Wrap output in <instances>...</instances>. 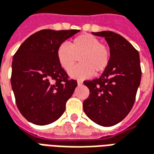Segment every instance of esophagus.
<instances>
[{
	"mask_svg": "<svg viewBox=\"0 0 154 154\" xmlns=\"http://www.w3.org/2000/svg\"><path fill=\"white\" fill-rule=\"evenodd\" d=\"M77 84H78V85H82L83 82L82 81H80V80H78V81H77Z\"/></svg>",
	"mask_w": 154,
	"mask_h": 154,
	"instance_id": "1",
	"label": "esophagus"
}]
</instances>
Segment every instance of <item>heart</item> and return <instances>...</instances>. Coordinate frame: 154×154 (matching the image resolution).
Instances as JSON below:
<instances>
[{
    "label": "heart",
    "instance_id": "heart-1",
    "mask_svg": "<svg viewBox=\"0 0 154 154\" xmlns=\"http://www.w3.org/2000/svg\"><path fill=\"white\" fill-rule=\"evenodd\" d=\"M58 62L62 68L69 71L80 57L82 64L69 71L75 79H85L94 74H100L109 63L110 52L105 45L100 43L97 37L89 34L79 35L69 43L61 44L56 51Z\"/></svg>",
    "mask_w": 154,
    "mask_h": 154
}]
</instances>
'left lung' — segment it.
<instances>
[{
	"label": "left lung",
	"instance_id": "obj_1",
	"mask_svg": "<svg viewBox=\"0 0 154 154\" xmlns=\"http://www.w3.org/2000/svg\"><path fill=\"white\" fill-rule=\"evenodd\" d=\"M109 45V63L99 79L85 81L89 96L84 112L95 124L110 127L127 116L134 103L141 81L139 54L124 37L113 31L92 32Z\"/></svg>",
	"mask_w": 154,
	"mask_h": 154
}]
</instances>
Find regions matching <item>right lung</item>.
Returning a JSON list of instances; mask_svg holds the SVG:
<instances>
[{
	"label": "right lung",
	"instance_id": "1",
	"mask_svg": "<svg viewBox=\"0 0 154 154\" xmlns=\"http://www.w3.org/2000/svg\"><path fill=\"white\" fill-rule=\"evenodd\" d=\"M79 30H42L28 37L13 56L11 88L20 114L36 125L51 124L64 114L77 81L58 62L56 51Z\"/></svg>",
	"mask_w": 154,
	"mask_h": 154
}]
</instances>
